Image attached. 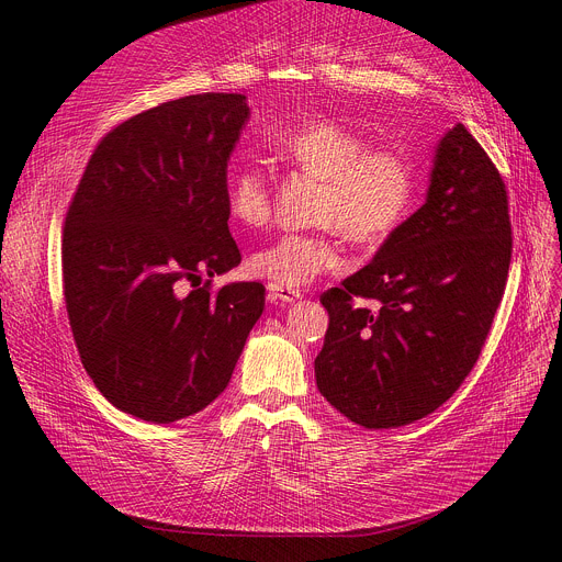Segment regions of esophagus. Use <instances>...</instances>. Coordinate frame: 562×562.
<instances>
[{
  "label": "esophagus",
  "instance_id": "1",
  "mask_svg": "<svg viewBox=\"0 0 562 562\" xmlns=\"http://www.w3.org/2000/svg\"><path fill=\"white\" fill-rule=\"evenodd\" d=\"M266 293H269V301L271 303H296L301 299V291L278 286V284L266 286Z\"/></svg>",
  "mask_w": 562,
  "mask_h": 562
}]
</instances>
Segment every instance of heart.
I'll return each instance as SVG.
<instances>
[{"label":"heart","instance_id":"obj_1","mask_svg":"<svg viewBox=\"0 0 562 562\" xmlns=\"http://www.w3.org/2000/svg\"><path fill=\"white\" fill-rule=\"evenodd\" d=\"M273 153L289 166L323 180L316 221L346 239L375 246L405 223L417 200V168L405 153L375 147L337 121H316L273 138ZM234 221L261 227L273 216V182L257 166L236 168L227 180ZM344 255L328 234L286 232L250 257V271L278 286L299 289L344 269Z\"/></svg>","mask_w":562,"mask_h":562}]
</instances>
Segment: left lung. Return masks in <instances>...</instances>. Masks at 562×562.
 Returning <instances> with one entry per match:
<instances>
[{
    "label": "left lung",
    "instance_id": "obj_1",
    "mask_svg": "<svg viewBox=\"0 0 562 562\" xmlns=\"http://www.w3.org/2000/svg\"><path fill=\"white\" fill-rule=\"evenodd\" d=\"M510 234L506 184L458 123L435 147L426 202L321 296L330 323L314 360L318 392L364 428H398L447 403L504 296Z\"/></svg>",
    "mask_w": 562,
    "mask_h": 562
}]
</instances>
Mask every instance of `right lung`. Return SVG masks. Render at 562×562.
Listing matches in <instances>:
<instances>
[{
  "instance_id": "1",
  "label": "right lung",
  "mask_w": 562,
  "mask_h": 562,
  "mask_svg": "<svg viewBox=\"0 0 562 562\" xmlns=\"http://www.w3.org/2000/svg\"><path fill=\"white\" fill-rule=\"evenodd\" d=\"M246 95L164 102L111 130L88 159L64 229V296L81 364L127 415L187 419L227 387L263 312L259 282L210 280L241 263L227 161Z\"/></svg>"
}]
</instances>
